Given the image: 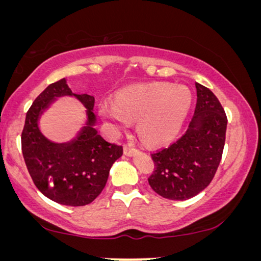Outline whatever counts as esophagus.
I'll return each instance as SVG.
<instances>
[{"instance_id": "esophagus-1", "label": "esophagus", "mask_w": 261, "mask_h": 261, "mask_svg": "<svg viewBox=\"0 0 261 261\" xmlns=\"http://www.w3.org/2000/svg\"><path fill=\"white\" fill-rule=\"evenodd\" d=\"M123 152H124V154H126V155H132L133 153L137 152V148L134 147V145L127 144V145L123 146Z\"/></svg>"}]
</instances>
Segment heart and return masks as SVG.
<instances>
[{"instance_id": "1", "label": "heart", "mask_w": 261, "mask_h": 261, "mask_svg": "<svg viewBox=\"0 0 261 261\" xmlns=\"http://www.w3.org/2000/svg\"><path fill=\"white\" fill-rule=\"evenodd\" d=\"M191 107V94L170 84L138 85L120 91L115 103L103 102L101 113L116 128L138 121V130L148 144H163L180 129Z\"/></svg>"}]
</instances>
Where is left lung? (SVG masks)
<instances>
[{
	"instance_id": "8db88e82",
	"label": "left lung",
	"mask_w": 261,
	"mask_h": 261,
	"mask_svg": "<svg viewBox=\"0 0 261 261\" xmlns=\"http://www.w3.org/2000/svg\"><path fill=\"white\" fill-rule=\"evenodd\" d=\"M197 102L187 132L167 147L151 153L154 163L148 184L164 198L184 201L210 184L222 158L227 115L219 98L196 83Z\"/></svg>"
}]
</instances>
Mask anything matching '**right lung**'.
<instances>
[{
  "instance_id": "1",
  "label": "right lung",
  "mask_w": 261,
  "mask_h": 261,
  "mask_svg": "<svg viewBox=\"0 0 261 261\" xmlns=\"http://www.w3.org/2000/svg\"><path fill=\"white\" fill-rule=\"evenodd\" d=\"M72 95L66 81L49 84L26 114L21 148L27 170L41 194L63 205L91 203L105 189L109 170L122 155V146L106 141L95 129L94 96L76 95L88 108V124L70 144H53L40 133L38 117L53 97Z\"/></svg>"
}]
</instances>
